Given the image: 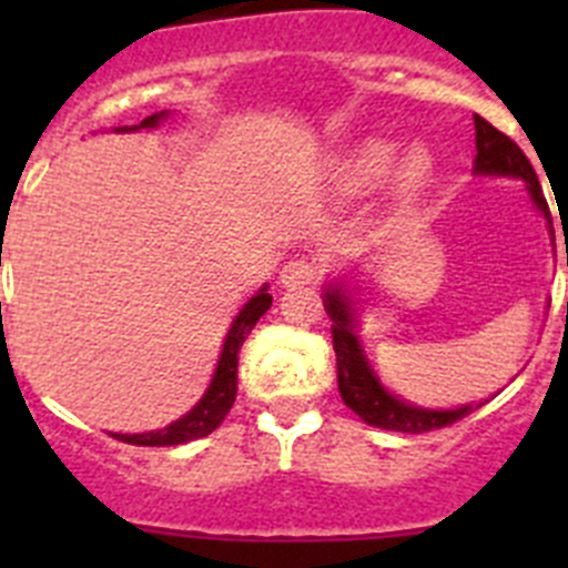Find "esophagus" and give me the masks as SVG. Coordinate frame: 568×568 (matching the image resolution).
<instances>
[{
	"label": "esophagus",
	"mask_w": 568,
	"mask_h": 568,
	"mask_svg": "<svg viewBox=\"0 0 568 568\" xmlns=\"http://www.w3.org/2000/svg\"><path fill=\"white\" fill-rule=\"evenodd\" d=\"M318 273L321 270L315 267V261H307V258H295V261H287L284 267H281V275L278 281L284 284V287H307V284H315L318 281Z\"/></svg>",
	"instance_id": "obj_1"
}]
</instances>
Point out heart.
Listing matches in <instances>:
<instances>
[{"label":"heart","instance_id":"1","mask_svg":"<svg viewBox=\"0 0 568 568\" xmlns=\"http://www.w3.org/2000/svg\"><path fill=\"white\" fill-rule=\"evenodd\" d=\"M400 155V144L389 139H364V142L346 148L333 168V184L346 199L369 195L389 179ZM433 179V159L426 150H409L400 164L398 190L404 199H415Z\"/></svg>","mask_w":568,"mask_h":568}]
</instances>
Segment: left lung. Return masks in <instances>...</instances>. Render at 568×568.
Returning a JSON list of instances; mask_svg holds the SVG:
<instances>
[{"label": "left lung", "instance_id": "obj_1", "mask_svg": "<svg viewBox=\"0 0 568 568\" xmlns=\"http://www.w3.org/2000/svg\"><path fill=\"white\" fill-rule=\"evenodd\" d=\"M475 173L478 175H511V179H524L526 190H529L535 207L544 213L551 230V213L546 204V195L540 190L535 168L524 155V150L511 142L509 135L500 133L498 128H491L484 115H475ZM551 241H555V230H551ZM568 267V253H566ZM324 307L333 318V349L335 364H338V389L344 404L358 415L364 424L378 426V429H393V433H433L440 426H449L455 420L466 418L471 413V404L458 406V409H420V406L406 404V400L395 398L393 393H386V386L381 384L375 369L366 361L361 341L355 335V310L353 301L346 298L341 287H327L324 293ZM568 315V304H566Z\"/></svg>", "mask_w": 568, "mask_h": 568}]
</instances>
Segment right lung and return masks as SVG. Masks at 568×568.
Returning <instances> with one entry per match:
<instances>
[{
	"label": "right lung",
	"instance_id": "1",
	"mask_svg": "<svg viewBox=\"0 0 568 568\" xmlns=\"http://www.w3.org/2000/svg\"><path fill=\"white\" fill-rule=\"evenodd\" d=\"M168 110L162 113H153L148 115L142 124H135L133 130L139 128H155V124L162 122ZM273 304V295L267 293V287H261L253 298L241 307V313L235 315L233 327H230L227 338H224V349H222V358H219V366H215V375L210 381L207 393L199 404L190 409L184 418L173 420L170 426L159 429V433H142V435H122V433H110L115 440H124V444H133V446H179V444H187V440L195 438H204L215 429V426L222 424L224 415L230 413V406H233L235 393H239V349L244 344L253 327L258 324V318L270 310Z\"/></svg>",
	"mask_w": 568,
	"mask_h": 568
}]
</instances>
